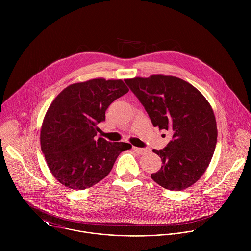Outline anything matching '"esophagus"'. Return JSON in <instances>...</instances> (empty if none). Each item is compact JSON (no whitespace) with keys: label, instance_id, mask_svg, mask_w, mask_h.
Returning <instances> with one entry per match:
<instances>
[{"label":"esophagus","instance_id":"1","mask_svg":"<svg viewBox=\"0 0 251 251\" xmlns=\"http://www.w3.org/2000/svg\"><path fill=\"white\" fill-rule=\"evenodd\" d=\"M133 150H134L137 153H139V154L146 153V152L149 151L148 149H145V148H137V147H133Z\"/></svg>","mask_w":251,"mask_h":251}]
</instances>
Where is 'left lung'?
Masks as SVG:
<instances>
[{"instance_id": "8db88e82", "label": "left lung", "mask_w": 251, "mask_h": 251, "mask_svg": "<svg viewBox=\"0 0 251 251\" xmlns=\"http://www.w3.org/2000/svg\"><path fill=\"white\" fill-rule=\"evenodd\" d=\"M125 81L153 126L172 133L164 149L152 150L162 166L151 179L169 190L191 186L206 172L215 151L217 128L211 104L195 87L175 76L152 74Z\"/></svg>"}]
</instances>
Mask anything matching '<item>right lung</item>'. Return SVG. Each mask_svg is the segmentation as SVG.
Listing matches in <instances>:
<instances>
[{"mask_svg": "<svg viewBox=\"0 0 251 251\" xmlns=\"http://www.w3.org/2000/svg\"><path fill=\"white\" fill-rule=\"evenodd\" d=\"M129 91L122 79L95 78L64 89L48 108L40 130L47 166L60 183L89 188L110 173L119 154L131 145L95 139L105 111Z\"/></svg>", "mask_w": 251, "mask_h": 251, "instance_id": "right-lung-1", "label": "right lung"}]
</instances>
